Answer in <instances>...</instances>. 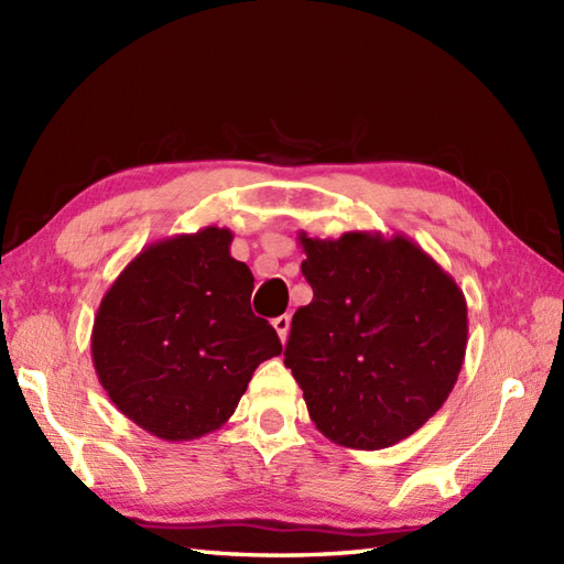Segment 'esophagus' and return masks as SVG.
Wrapping results in <instances>:
<instances>
[{
	"label": "esophagus",
	"mask_w": 564,
	"mask_h": 564,
	"mask_svg": "<svg viewBox=\"0 0 564 564\" xmlns=\"http://www.w3.org/2000/svg\"><path fill=\"white\" fill-rule=\"evenodd\" d=\"M271 325H273L275 332H279V339H281V341L289 339V329H291V317H289V315L275 317V319L271 322Z\"/></svg>",
	"instance_id": "esophagus-1"
}]
</instances>
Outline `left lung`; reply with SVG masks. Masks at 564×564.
<instances>
[{"label": "left lung", "instance_id": "1", "mask_svg": "<svg viewBox=\"0 0 564 564\" xmlns=\"http://www.w3.org/2000/svg\"><path fill=\"white\" fill-rule=\"evenodd\" d=\"M313 303L293 315L285 368L310 419L346 448L380 451L434 416L467 346L465 295L404 235H297Z\"/></svg>", "mask_w": 564, "mask_h": 564}]
</instances>
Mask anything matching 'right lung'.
Here are the masks:
<instances>
[{
  "label": "right lung",
  "mask_w": 564,
  "mask_h": 564,
  "mask_svg": "<svg viewBox=\"0 0 564 564\" xmlns=\"http://www.w3.org/2000/svg\"><path fill=\"white\" fill-rule=\"evenodd\" d=\"M208 225L148 245L101 297L91 361L111 402L148 434L194 441L237 410L261 361L283 351L251 313L254 275Z\"/></svg>",
  "instance_id": "obj_1"
}]
</instances>
